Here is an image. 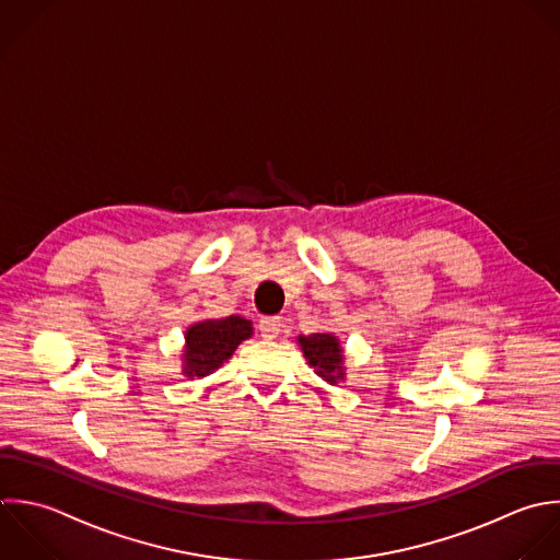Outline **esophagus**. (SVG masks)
<instances>
[{"label": "esophagus", "mask_w": 560, "mask_h": 560, "mask_svg": "<svg viewBox=\"0 0 560 560\" xmlns=\"http://www.w3.org/2000/svg\"><path fill=\"white\" fill-rule=\"evenodd\" d=\"M281 327H283V323L277 316H266L259 320V334L266 340H275L281 334Z\"/></svg>", "instance_id": "esophagus-1"}]
</instances>
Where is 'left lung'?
Returning <instances> with one entry per match:
<instances>
[{
  "mask_svg": "<svg viewBox=\"0 0 560 560\" xmlns=\"http://www.w3.org/2000/svg\"><path fill=\"white\" fill-rule=\"evenodd\" d=\"M299 345L307 358V362L316 369V373L327 380L329 384H336L345 377L342 373V349L338 340L331 334H312L301 336Z\"/></svg>",
  "mask_w": 560,
  "mask_h": 560,
  "instance_id": "left-lung-1",
  "label": "left lung"
}]
</instances>
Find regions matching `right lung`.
<instances>
[{
    "label": "right lung",
    "instance_id": "right-lung-1",
    "mask_svg": "<svg viewBox=\"0 0 560 560\" xmlns=\"http://www.w3.org/2000/svg\"><path fill=\"white\" fill-rule=\"evenodd\" d=\"M250 323L240 316L220 320H205L187 329L185 349V375L205 377L220 369L237 349V345L250 338Z\"/></svg>",
    "mask_w": 560,
    "mask_h": 560
}]
</instances>
